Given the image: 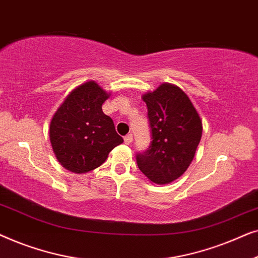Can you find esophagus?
<instances>
[{"mask_svg":"<svg viewBox=\"0 0 258 258\" xmlns=\"http://www.w3.org/2000/svg\"><path fill=\"white\" fill-rule=\"evenodd\" d=\"M133 142V135L132 134H128V135L124 136V143L125 144H130Z\"/></svg>","mask_w":258,"mask_h":258,"instance_id":"1","label":"esophagus"}]
</instances>
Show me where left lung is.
I'll use <instances>...</instances> for the list:
<instances>
[{"label": "left lung", "instance_id": "obj_1", "mask_svg": "<svg viewBox=\"0 0 258 258\" xmlns=\"http://www.w3.org/2000/svg\"><path fill=\"white\" fill-rule=\"evenodd\" d=\"M151 134L149 148L137 153L139 169L156 184H167L191 163L202 137V121L184 91L163 83L143 95Z\"/></svg>", "mask_w": 258, "mask_h": 258}]
</instances>
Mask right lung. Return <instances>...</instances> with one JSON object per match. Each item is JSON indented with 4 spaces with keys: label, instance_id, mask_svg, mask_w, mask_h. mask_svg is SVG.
I'll return each mask as SVG.
<instances>
[{
    "label": "right lung",
    "instance_id": "obj_1",
    "mask_svg": "<svg viewBox=\"0 0 258 258\" xmlns=\"http://www.w3.org/2000/svg\"><path fill=\"white\" fill-rule=\"evenodd\" d=\"M109 94L94 81L70 93L50 122V142L59 163L68 170L83 174L107 160L123 142L114 121L102 111Z\"/></svg>",
    "mask_w": 258,
    "mask_h": 258
}]
</instances>
